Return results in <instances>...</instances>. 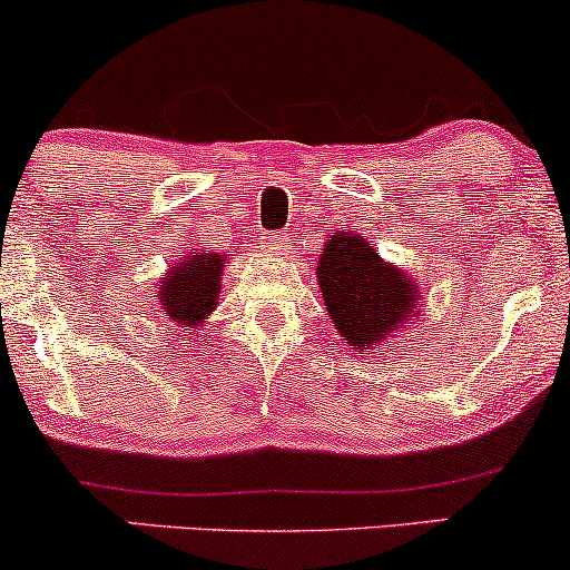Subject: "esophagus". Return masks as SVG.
Returning a JSON list of instances; mask_svg holds the SVG:
<instances>
[{
	"instance_id": "34e87169",
	"label": "esophagus",
	"mask_w": 570,
	"mask_h": 570,
	"mask_svg": "<svg viewBox=\"0 0 570 570\" xmlns=\"http://www.w3.org/2000/svg\"><path fill=\"white\" fill-rule=\"evenodd\" d=\"M284 246H286V238L284 236H278V233H267V236H263V249L265 252H284Z\"/></svg>"
}]
</instances>
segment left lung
I'll use <instances>...</instances> for the list:
<instances>
[{
  "label": "left lung",
  "mask_w": 570,
  "mask_h": 570,
  "mask_svg": "<svg viewBox=\"0 0 570 570\" xmlns=\"http://www.w3.org/2000/svg\"><path fill=\"white\" fill-rule=\"evenodd\" d=\"M315 278L334 326L355 353H368L420 315L416 281L385 263L355 230L326 238Z\"/></svg>",
  "instance_id": "obj_1"
}]
</instances>
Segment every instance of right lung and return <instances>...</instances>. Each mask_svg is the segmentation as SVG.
<instances>
[{
    "label": "right lung",
    "mask_w": 570,
    "mask_h": 570,
    "mask_svg": "<svg viewBox=\"0 0 570 570\" xmlns=\"http://www.w3.org/2000/svg\"><path fill=\"white\" fill-rule=\"evenodd\" d=\"M225 255L219 252H190L175 263L156 286L161 313L169 315L173 324L196 328L217 307L219 284H223Z\"/></svg>",
    "instance_id": "1"
}]
</instances>
